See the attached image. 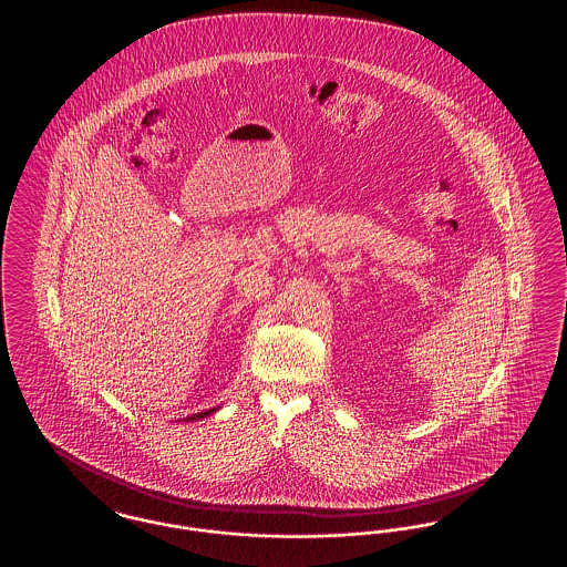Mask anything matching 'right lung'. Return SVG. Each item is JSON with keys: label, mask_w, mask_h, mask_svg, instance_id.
I'll return each instance as SVG.
<instances>
[{"label": "right lung", "mask_w": 567, "mask_h": 567, "mask_svg": "<svg viewBox=\"0 0 567 567\" xmlns=\"http://www.w3.org/2000/svg\"><path fill=\"white\" fill-rule=\"evenodd\" d=\"M218 408H220V405H216V408H210V410H204V412H197V414H190V416H187V419H183V421H185V423H190V421H202V419H206V416L215 414Z\"/></svg>", "instance_id": "obj_1"}]
</instances>
